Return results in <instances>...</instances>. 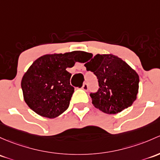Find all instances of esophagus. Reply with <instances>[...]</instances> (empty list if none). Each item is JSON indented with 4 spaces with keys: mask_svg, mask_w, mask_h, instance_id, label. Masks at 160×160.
<instances>
[{
    "mask_svg": "<svg viewBox=\"0 0 160 160\" xmlns=\"http://www.w3.org/2000/svg\"><path fill=\"white\" fill-rule=\"evenodd\" d=\"M82 89H83V90H85V91H87V90H88V85H87V83H83V86H82Z\"/></svg>",
    "mask_w": 160,
    "mask_h": 160,
    "instance_id": "obj_1",
    "label": "esophagus"
}]
</instances>
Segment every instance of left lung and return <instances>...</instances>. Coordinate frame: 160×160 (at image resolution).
<instances>
[{
	"label": "left lung",
	"mask_w": 160,
	"mask_h": 160,
	"mask_svg": "<svg viewBox=\"0 0 160 160\" xmlns=\"http://www.w3.org/2000/svg\"><path fill=\"white\" fill-rule=\"evenodd\" d=\"M89 54L86 61H90L84 66L97 76L99 83L98 90L90 94L93 105L107 114L118 113L130 107L139 90L137 72L112 54H97L93 58Z\"/></svg>",
	"instance_id": "8db88e82"
}]
</instances>
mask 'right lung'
<instances>
[{"mask_svg": "<svg viewBox=\"0 0 160 160\" xmlns=\"http://www.w3.org/2000/svg\"><path fill=\"white\" fill-rule=\"evenodd\" d=\"M83 53L43 55L32 63L21 80L23 99L32 110L52 119L68 108L74 87L70 83L71 73L66 69L80 61Z\"/></svg>", "mask_w": 160, "mask_h": 160, "instance_id": "obj_1", "label": "right lung"}]
</instances>
